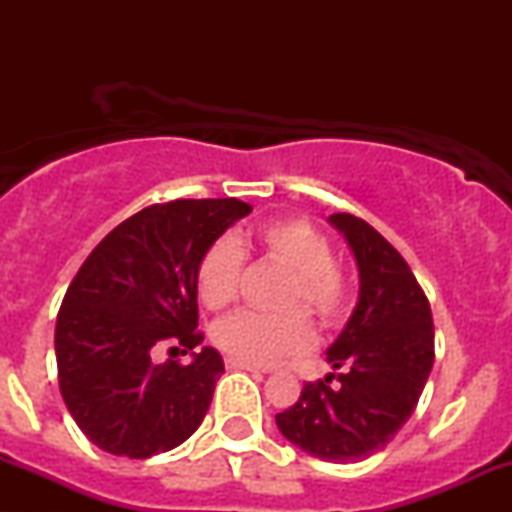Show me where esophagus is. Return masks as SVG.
<instances>
[{"instance_id":"1","label":"esophagus","mask_w":512,"mask_h":512,"mask_svg":"<svg viewBox=\"0 0 512 512\" xmlns=\"http://www.w3.org/2000/svg\"><path fill=\"white\" fill-rule=\"evenodd\" d=\"M226 366L233 368V370H250V373H264V370L250 366V363H243L238 361V358H226Z\"/></svg>"}]
</instances>
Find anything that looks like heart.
Segmentation results:
<instances>
[{
  "instance_id": "heart-1",
  "label": "heart",
  "mask_w": 512,
  "mask_h": 512,
  "mask_svg": "<svg viewBox=\"0 0 512 512\" xmlns=\"http://www.w3.org/2000/svg\"><path fill=\"white\" fill-rule=\"evenodd\" d=\"M255 245L269 260L286 267L291 284L286 286L284 308L305 305L332 325L342 315L346 303V281L332 264L330 240L310 223L284 219L262 226ZM243 272V250L233 238L223 236L204 250L197 264V293L211 310L226 308L238 293ZM211 339L223 354L250 366H267L286 356L303 354L313 344V330L303 313L289 310L281 315H262L240 310L211 327Z\"/></svg>"
}]
</instances>
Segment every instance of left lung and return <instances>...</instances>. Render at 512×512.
Here are the masks:
<instances>
[{
	"instance_id": "obj_1",
	"label": "left lung",
	"mask_w": 512,
	"mask_h": 512,
	"mask_svg": "<svg viewBox=\"0 0 512 512\" xmlns=\"http://www.w3.org/2000/svg\"><path fill=\"white\" fill-rule=\"evenodd\" d=\"M327 221L354 252L358 301L327 349L339 373L305 383L276 426L308 455L346 464L383 450L409 421L433 368V317L409 264L370 223L351 214Z\"/></svg>"
}]
</instances>
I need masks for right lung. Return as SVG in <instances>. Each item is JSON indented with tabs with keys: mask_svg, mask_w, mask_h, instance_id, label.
Masks as SVG:
<instances>
[{
	"mask_svg": "<svg viewBox=\"0 0 512 512\" xmlns=\"http://www.w3.org/2000/svg\"><path fill=\"white\" fill-rule=\"evenodd\" d=\"M240 199H175L129 216L86 257L55 327L60 392L76 426L117 457L185 443L207 416L223 358L211 346L187 366L156 363V349L202 344L197 264L248 216Z\"/></svg>",
	"mask_w": 512,
	"mask_h": 512,
	"instance_id": "1",
	"label": "right lung"
}]
</instances>
